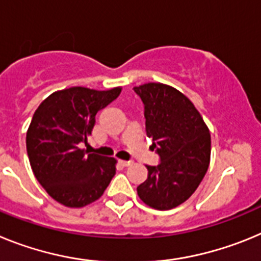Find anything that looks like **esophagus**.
<instances>
[{
	"instance_id": "obj_1",
	"label": "esophagus",
	"mask_w": 261,
	"mask_h": 261,
	"mask_svg": "<svg viewBox=\"0 0 261 261\" xmlns=\"http://www.w3.org/2000/svg\"><path fill=\"white\" fill-rule=\"evenodd\" d=\"M132 163V161H120V165L124 166V167H128V166H130Z\"/></svg>"
}]
</instances>
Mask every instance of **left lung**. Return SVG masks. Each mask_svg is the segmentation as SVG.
<instances>
[{"mask_svg":"<svg viewBox=\"0 0 261 261\" xmlns=\"http://www.w3.org/2000/svg\"><path fill=\"white\" fill-rule=\"evenodd\" d=\"M144 103L146 135L161 156L146 166L138 197L150 208L168 211L190 199L211 162V133L193 103L175 87L149 82L133 87Z\"/></svg>","mask_w":261,"mask_h":261,"instance_id":"1","label":"left lung"}]
</instances>
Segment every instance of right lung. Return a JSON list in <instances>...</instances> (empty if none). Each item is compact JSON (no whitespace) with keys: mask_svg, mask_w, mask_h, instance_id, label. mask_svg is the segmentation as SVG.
<instances>
[{"mask_svg":"<svg viewBox=\"0 0 261 261\" xmlns=\"http://www.w3.org/2000/svg\"><path fill=\"white\" fill-rule=\"evenodd\" d=\"M121 93V87L94 90L69 87L45 98L26 135L34 175L45 192L69 208H82L105 193L116 174V159L89 154L87 144L95 115Z\"/></svg>","mask_w":261,"mask_h":261,"instance_id":"obj_1","label":"right lung"}]
</instances>
